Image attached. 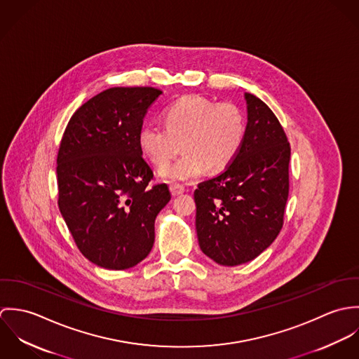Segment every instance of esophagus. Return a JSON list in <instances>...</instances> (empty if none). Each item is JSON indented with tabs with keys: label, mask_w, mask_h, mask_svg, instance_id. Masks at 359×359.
<instances>
[{
	"label": "esophagus",
	"mask_w": 359,
	"mask_h": 359,
	"mask_svg": "<svg viewBox=\"0 0 359 359\" xmlns=\"http://www.w3.org/2000/svg\"><path fill=\"white\" fill-rule=\"evenodd\" d=\"M170 192L172 196H178V195H182L185 192L184 187L182 185H178V184H171L170 185Z\"/></svg>",
	"instance_id": "obj_1"
}]
</instances>
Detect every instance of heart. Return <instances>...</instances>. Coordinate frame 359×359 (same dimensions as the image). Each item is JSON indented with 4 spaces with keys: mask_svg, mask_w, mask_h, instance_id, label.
Masks as SVG:
<instances>
[{
    "mask_svg": "<svg viewBox=\"0 0 359 359\" xmlns=\"http://www.w3.org/2000/svg\"><path fill=\"white\" fill-rule=\"evenodd\" d=\"M163 121L164 128L144 126L138 145L152 164L163 165L158 177L164 181H191L205 171H224L241 152L248 130L246 116L238 104L217 103L199 95L184 97L167 106ZM181 149L184 154L168 165Z\"/></svg>",
    "mask_w": 359,
    "mask_h": 359,
    "instance_id": "heart-1",
    "label": "heart"
}]
</instances>
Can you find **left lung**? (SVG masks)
<instances>
[{
  "label": "left lung",
  "instance_id": "1",
  "mask_svg": "<svg viewBox=\"0 0 359 359\" xmlns=\"http://www.w3.org/2000/svg\"><path fill=\"white\" fill-rule=\"evenodd\" d=\"M245 144L219 175L195 191L196 232L202 252L235 266L259 256L283 225L289 196L290 145L273 111L245 94Z\"/></svg>",
  "mask_w": 359,
  "mask_h": 359
}]
</instances>
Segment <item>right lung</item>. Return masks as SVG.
<instances>
[{"instance_id":"right-lung-1","label":"right lung","mask_w":359,"mask_h":359,"mask_svg":"<svg viewBox=\"0 0 359 359\" xmlns=\"http://www.w3.org/2000/svg\"><path fill=\"white\" fill-rule=\"evenodd\" d=\"M163 94L152 87H114L72 116L57 152V205L83 256L106 269L135 266L151 253L154 219L171 199L149 187L154 171L138 134L148 107Z\"/></svg>"}]
</instances>
